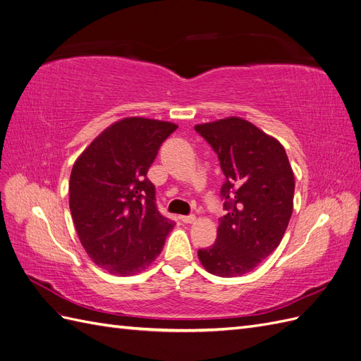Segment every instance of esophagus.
Segmentation results:
<instances>
[{
    "label": "esophagus",
    "mask_w": 361,
    "mask_h": 361,
    "mask_svg": "<svg viewBox=\"0 0 361 361\" xmlns=\"http://www.w3.org/2000/svg\"><path fill=\"white\" fill-rule=\"evenodd\" d=\"M182 221L187 224H192V223H195V215H185V216H182Z\"/></svg>",
    "instance_id": "obj_1"
}]
</instances>
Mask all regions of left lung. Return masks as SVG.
<instances>
[{
	"label": "left lung",
	"mask_w": 361,
	"mask_h": 361,
	"mask_svg": "<svg viewBox=\"0 0 361 361\" xmlns=\"http://www.w3.org/2000/svg\"><path fill=\"white\" fill-rule=\"evenodd\" d=\"M194 128L220 159L228 209L215 244L199 250V260L214 276H244L281 243L293 211V170L280 141L243 117Z\"/></svg>",
	"instance_id": "1"
}]
</instances>
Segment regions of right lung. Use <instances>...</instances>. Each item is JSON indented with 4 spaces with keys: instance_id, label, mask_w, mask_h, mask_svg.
Listing matches in <instances>:
<instances>
[{
    "instance_id": "1",
    "label": "right lung",
    "mask_w": 361,
    "mask_h": 361,
    "mask_svg": "<svg viewBox=\"0 0 361 361\" xmlns=\"http://www.w3.org/2000/svg\"><path fill=\"white\" fill-rule=\"evenodd\" d=\"M174 129L171 122L125 117L104 129L73 164L69 207L76 233L89 257L113 276L145 271L174 227L158 212L147 179Z\"/></svg>"
}]
</instances>
